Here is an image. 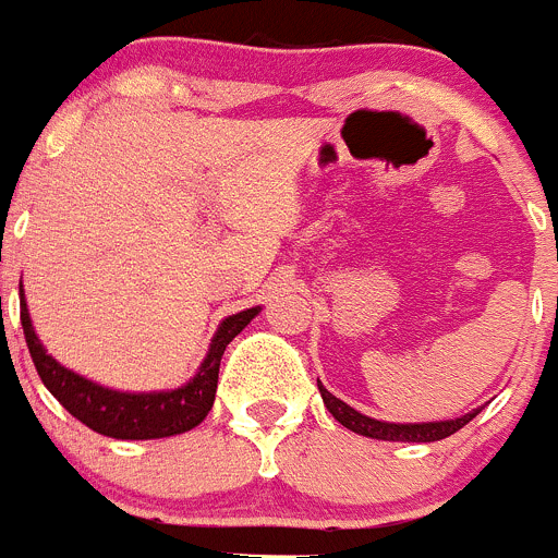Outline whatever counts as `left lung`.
<instances>
[{"label":"left lung","mask_w":558,"mask_h":558,"mask_svg":"<svg viewBox=\"0 0 558 558\" xmlns=\"http://www.w3.org/2000/svg\"><path fill=\"white\" fill-rule=\"evenodd\" d=\"M320 399H324L326 410L340 421L345 429L356 432L362 437H373V440H388V442H437L451 437L453 432H459L461 426L470 424L477 415V410L459 415V418L448 421H424V424H391V421H378L369 418V415L359 413L351 404H345L342 399H337L335 393H329L324 384H318Z\"/></svg>","instance_id":"left-lung-1"}]
</instances>
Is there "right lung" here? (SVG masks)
Listing matches in <instances>:
<instances>
[{
    "mask_svg": "<svg viewBox=\"0 0 558 558\" xmlns=\"http://www.w3.org/2000/svg\"><path fill=\"white\" fill-rule=\"evenodd\" d=\"M258 313L262 307H247V311L227 315L218 324L207 356L202 359L199 369L189 384L167 388V391H118V388L83 378L75 369L64 367L50 356L32 326L26 296L21 294V326H24L26 345H29L39 380L88 429L116 437V440H159V437L183 435L199 426L216 402L223 351Z\"/></svg>",
    "mask_w": 558,
    "mask_h": 558,
    "instance_id": "add662e5",
    "label": "right lung"
}]
</instances>
